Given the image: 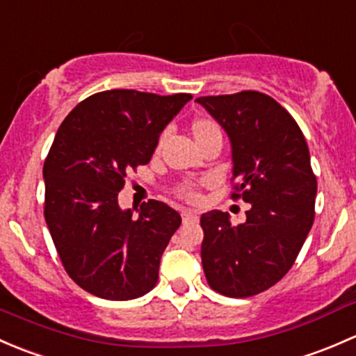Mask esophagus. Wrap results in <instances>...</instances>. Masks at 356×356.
Wrapping results in <instances>:
<instances>
[{
    "label": "esophagus",
    "mask_w": 356,
    "mask_h": 356,
    "mask_svg": "<svg viewBox=\"0 0 356 356\" xmlns=\"http://www.w3.org/2000/svg\"><path fill=\"white\" fill-rule=\"evenodd\" d=\"M198 215L195 213V211H182V222H184V224H191V222H198Z\"/></svg>",
    "instance_id": "obj_1"
}]
</instances>
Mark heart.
Here are the masks:
<instances>
[{
  "instance_id": "obj_1",
  "label": "heart",
  "mask_w": 356,
  "mask_h": 356,
  "mask_svg": "<svg viewBox=\"0 0 356 356\" xmlns=\"http://www.w3.org/2000/svg\"><path fill=\"white\" fill-rule=\"evenodd\" d=\"M189 129H191V134H193V138H195L196 145L198 146L204 145V143L210 141V139L222 138L220 125H218L217 122L210 117H196L195 120L191 122V125H189ZM163 139H165L163 134L158 138L156 149L161 148V145H163ZM172 193H174L179 200H184V201H188V203H200V200H201V193H200L198 186L193 184V182H188V181H184V182H181V184L175 186V188L172 189Z\"/></svg>"
}]
</instances>
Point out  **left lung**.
<instances>
[{"mask_svg":"<svg viewBox=\"0 0 356 356\" xmlns=\"http://www.w3.org/2000/svg\"><path fill=\"white\" fill-rule=\"evenodd\" d=\"M196 102L231 138V198L251 204L239 225H231L224 211L201 215L204 277L224 296H254L288 274L314 225L317 177L307 139L289 111L265 92Z\"/></svg>","mask_w":356,"mask_h":356,"instance_id":"1","label":"left lung"}]
</instances>
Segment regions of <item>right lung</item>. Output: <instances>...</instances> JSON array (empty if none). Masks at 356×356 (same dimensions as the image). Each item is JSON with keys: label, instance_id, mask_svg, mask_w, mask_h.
<instances>
[{"label": "right lung", "instance_id": "obj_1", "mask_svg": "<svg viewBox=\"0 0 356 356\" xmlns=\"http://www.w3.org/2000/svg\"><path fill=\"white\" fill-rule=\"evenodd\" d=\"M111 89L79 103L60 125L42 167L44 218L72 281L103 300L125 301L156 286L160 258L181 225L161 201L120 210L131 170L149 163L165 125L191 99Z\"/></svg>", "mask_w": 356, "mask_h": 356}]
</instances>
